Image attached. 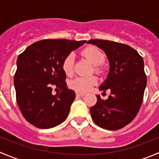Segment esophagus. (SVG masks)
<instances>
[{
    "instance_id": "obj_1",
    "label": "esophagus",
    "mask_w": 159,
    "mask_h": 159,
    "mask_svg": "<svg viewBox=\"0 0 159 159\" xmlns=\"http://www.w3.org/2000/svg\"><path fill=\"white\" fill-rule=\"evenodd\" d=\"M76 95L78 96V97H82V96L84 95V93H81V92H76Z\"/></svg>"
}]
</instances>
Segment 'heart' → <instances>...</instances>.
<instances>
[{"label": "heart", "mask_w": 159, "mask_h": 159, "mask_svg": "<svg viewBox=\"0 0 159 159\" xmlns=\"http://www.w3.org/2000/svg\"><path fill=\"white\" fill-rule=\"evenodd\" d=\"M81 54L94 66H98L105 61V54L94 46H89L85 48L82 51ZM74 64H75V55L73 53H69L62 61V69L68 76L73 74ZM95 70H99L98 67H96ZM97 82L98 80L95 77H89V78L78 77L72 80L70 82V87L78 92H86L89 91L92 86L97 84Z\"/></svg>", "instance_id": "1"}]
</instances>
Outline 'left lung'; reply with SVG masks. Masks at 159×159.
Masks as SVG:
<instances>
[{
  "label": "left lung",
  "instance_id": "obj_1",
  "mask_svg": "<svg viewBox=\"0 0 159 159\" xmlns=\"http://www.w3.org/2000/svg\"><path fill=\"white\" fill-rule=\"evenodd\" d=\"M88 43L103 50L110 64L108 77L99 89L110 90L111 95L107 100L96 95L97 103L90 108L91 118L102 129H120L135 118L143 102L147 84L143 58L127 44L100 39Z\"/></svg>",
  "mask_w": 159,
  "mask_h": 159
}]
</instances>
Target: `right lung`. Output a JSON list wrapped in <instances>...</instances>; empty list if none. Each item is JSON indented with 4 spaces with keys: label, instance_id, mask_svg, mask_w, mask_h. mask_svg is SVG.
Returning a JSON list of instances; mask_svg holds the SVG:
<instances>
[{
    "label": "right lung",
    "instance_id": "right-lung-1",
    "mask_svg": "<svg viewBox=\"0 0 159 159\" xmlns=\"http://www.w3.org/2000/svg\"><path fill=\"white\" fill-rule=\"evenodd\" d=\"M86 41L44 39L28 46L17 60L16 99L24 118L39 129H51L68 117L75 98L62 69L64 58ZM60 89L54 96L52 88Z\"/></svg>",
    "mask_w": 159,
    "mask_h": 159
}]
</instances>
